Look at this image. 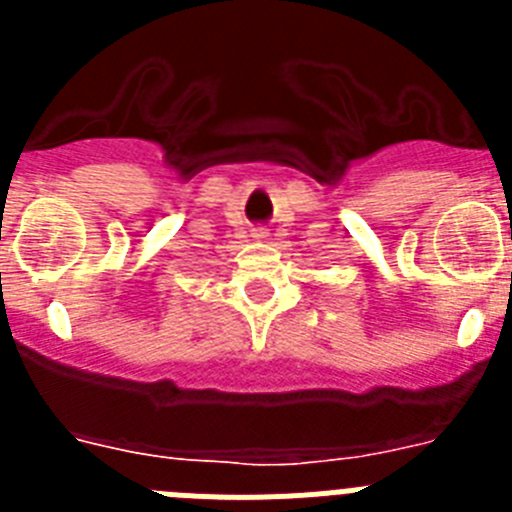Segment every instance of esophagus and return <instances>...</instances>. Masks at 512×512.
Instances as JSON below:
<instances>
[{
  "label": "esophagus",
  "instance_id": "34e87169",
  "mask_svg": "<svg viewBox=\"0 0 512 512\" xmlns=\"http://www.w3.org/2000/svg\"><path fill=\"white\" fill-rule=\"evenodd\" d=\"M253 238H266V230L264 228H256V230H253Z\"/></svg>",
  "mask_w": 512,
  "mask_h": 512
}]
</instances>
